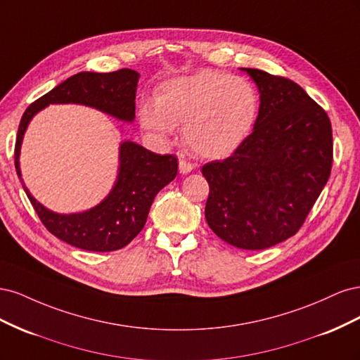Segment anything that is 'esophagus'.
Returning a JSON list of instances; mask_svg holds the SVG:
<instances>
[{"label":"esophagus","mask_w":360,"mask_h":360,"mask_svg":"<svg viewBox=\"0 0 360 360\" xmlns=\"http://www.w3.org/2000/svg\"><path fill=\"white\" fill-rule=\"evenodd\" d=\"M179 169H180L181 174H189L193 169V163L184 160V159H180L179 160Z\"/></svg>","instance_id":"esophagus-1"}]
</instances>
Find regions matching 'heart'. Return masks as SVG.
<instances>
[{
  "label": "heart",
  "instance_id": "1",
  "mask_svg": "<svg viewBox=\"0 0 360 360\" xmlns=\"http://www.w3.org/2000/svg\"><path fill=\"white\" fill-rule=\"evenodd\" d=\"M259 97L249 81L219 70H201L163 82L156 102L143 101L139 123L165 139L183 126L192 153L205 159L233 155L254 129Z\"/></svg>",
  "mask_w": 360,
  "mask_h": 360
}]
</instances>
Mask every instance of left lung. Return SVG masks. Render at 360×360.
I'll use <instances>...</instances> for the list:
<instances>
[{"label":"left lung","instance_id":"obj_1","mask_svg":"<svg viewBox=\"0 0 360 360\" xmlns=\"http://www.w3.org/2000/svg\"><path fill=\"white\" fill-rule=\"evenodd\" d=\"M258 86L254 130L234 153L202 167L205 219L236 248L259 250L296 234L329 180L333 144L326 111L300 85L245 69Z\"/></svg>","mask_w":360,"mask_h":360}]
</instances>
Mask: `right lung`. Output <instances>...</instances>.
<instances>
[{
	"instance_id": "obj_1",
	"label": "right lung",
	"mask_w": 360,
	"mask_h": 360,
	"mask_svg": "<svg viewBox=\"0 0 360 360\" xmlns=\"http://www.w3.org/2000/svg\"><path fill=\"white\" fill-rule=\"evenodd\" d=\"M138 79L139 73L130 69L110 73H76L32 102L20 118L15 146L18 177L46 230L75 248L111 252L132 242L144 228L158 192L176 179L177 158L160 156L132 141H124L120 146L118 176L108 197L90 210L60 214L32 197L20 177L19 155L24 134L31 118L51 103L85 105L122 122H134Z\"/></svg>"
}]
</instances>
